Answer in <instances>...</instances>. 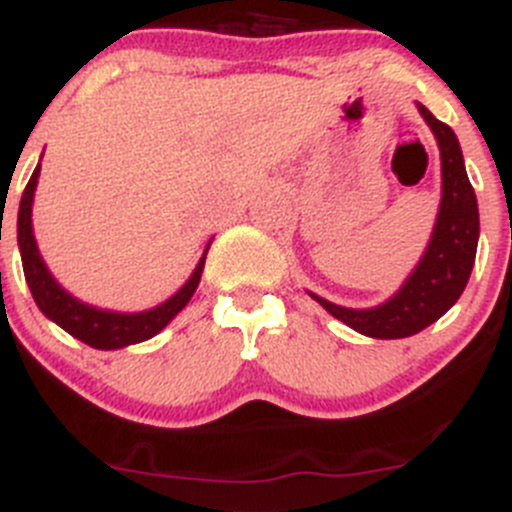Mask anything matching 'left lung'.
I'll list each match as a JSON object with an SVG mask.
<instances>
[{
    "label": "left lung",
    "instance_id": "1",
    "mask_svg": "<svg viewBox=\"0 0 512 512\" xmlns=\"http://www.w3.org/2000/svg\"><path fill=\"white\" fill-rule=\"evenodd\" d=\"M418 109L438 140L440 165H443V200H440L433 237L418 267L388 302L367 310L340 307L310 292L312 300L320 302L332 317L342 320L360 335L377 337V340L410 337L440 320L463 295L478 250V200L465 172L458 137L448 124L435 119L428 107L418 104Z\"/></svg>",
    "mask_w": 512,
    "mask_h": 512
}]
</instances>
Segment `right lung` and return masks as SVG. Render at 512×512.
<instances>
[{
	"label": "right lung",
	"mask_w": 512,
	"mask_h": 512,
	"mask_svg": "<svg viewBox=\"0 0 512 512\" xmlns=\"http://www.w3.org/2000/svg\"><path fill=\"white\" fill-rule=\"evenodd\" d=\"M39 180V165L37 170L29 177L27 187L22 192V202H19V217H17V242L19 252H22V267L24 277H27V285L32 290L34 302H37L39 310L49 317L52 322H57L62 330H67L69 335L82 340L84 345L97 347V350H117V347L137 345V342H145L150 337H155L157 332L165 330L172 322V317L182 310V307L190 302V297L195 295L197 285H200L202 270H205V255L197 262L195 272H192L190 280L175 292L167 302L152 307L145 312H109V310H97L92 305H84L77 297L69 295L62 285L52 277V272L44 265L42 255L37 250V240H34L32 232V202H34V187Z\"/></svg>",
	"instance_id": "add662e5"
}]
</instances>
